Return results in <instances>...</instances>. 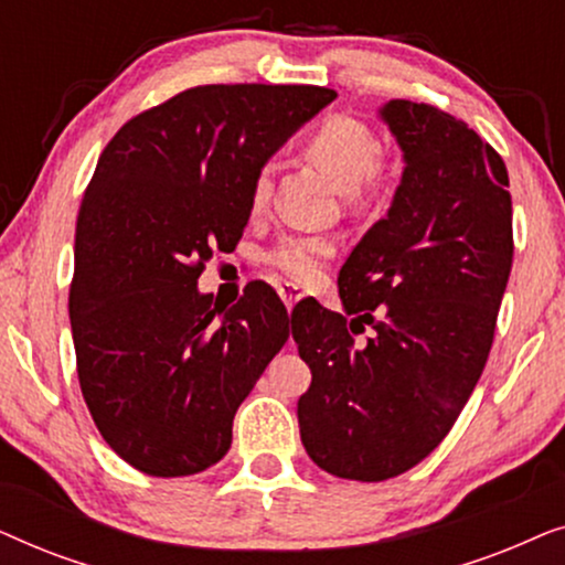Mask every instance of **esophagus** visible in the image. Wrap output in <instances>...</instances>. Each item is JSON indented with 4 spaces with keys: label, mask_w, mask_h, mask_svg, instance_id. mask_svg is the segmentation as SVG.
<instances>
[{
    "label": "esophagus",
    "mask_w": 565,
    "mask_h": 565,
    "mask_svg": "<svg viewBox=\"0 0 565 565\" xmlns=\"http://www.w3.org/2000/svg\"><path fill=\"white\" fill-rule=\"evenodd\" d=\"M277 292H280L282 303L288 308H292L300 298H303V290H300L298 285H292V282H280V285H277Z\"/></svg>",
    "instance_id": "esophagus-1"
}]
</instances>
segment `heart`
<instances>
[{"label":"heart","instance_id":"heart-1","mask_svg":"<svg viewBox=\"0 0 565 565\" xmlns=\"http://www.w3.org/2000/svg\"><path fill=\"white\" fill-rule=\"evenodd\" d=\"M306 153L327 172L331 180L350 190L354 203L375 205L388 195L391 169L377 157L381 138L365 120L347 113H331L321 118L306 136ZM269 167H262L252 180V207L267 205ZM337 246L327 236H282L267 252V265L288 275L296 282H313L334 257Z\"/></svg>","mask_w":565,"mask_h":565}]
</instances>
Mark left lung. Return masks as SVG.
<instances>
[{
    "mask_svg": "<svg viewBox=\"0 0 565 565\" xmlns=\"http://www.w3.org/2000/svg\"><path fill=\"white\" fill-rule=\"evenodd\" d=\"M383 120L404 151L388 218L339 273L344 313L308 300L292 339L311 367L298 398L316 466L385 481L447 437L489 360L512 273V195L504 159L468 122L391 99ZM373 326L365 345L353 337Z\"/></svg>",
    "mask_w": 565,
    "mask_h": 565,
    "instance_id": "left-lung-1",
    "label": "left lung"
}]
</instances>
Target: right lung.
I'll return each mask as SVG.
<instances>
[{
    "label": "right lung",
    "mask_w": 565,
    "mask_h": 565,
    "mask_svg": "<svg viewBox=\"0 0 565 565\" xmlns=\"http://www.w3.org/2000/svg\"><path fill=\"white\" fill-rule=\"evenodd\" d=\"M337 97L313 84H203L130 118L84 190L68 290L76 375L99 435L146 476L203 473L288 342L269 285L221 308L205 262L236 249L252 180Z\"/></svg>",
    "instance_id": "right-lung-1"
}]
</instances>
